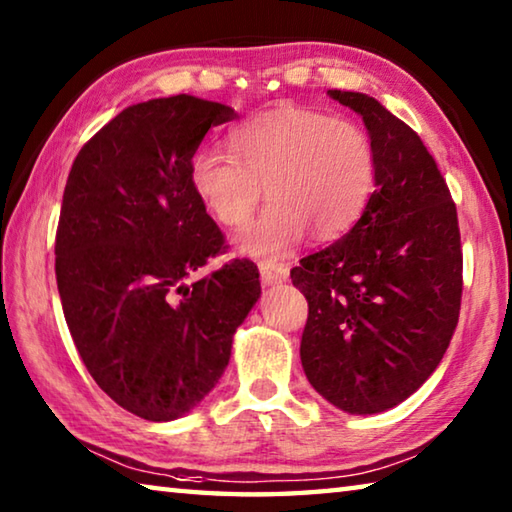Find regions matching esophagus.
Wrapping results in <instances>:
<instances>
[{
  "instance_id": "1",
  "label": "esophagus",
  "mask_w": 512,
  "mask_h": 512,
  "mask_svg": "<svg viewBox=\"0 0 512 512\" xmlns=\"http://www.w3.org/2000/svg\"><path fill=\"white\" fill-rule=\"evenodd\" d=\"M259 275H262L264 284H277L289 277V268L280 262H262L259 264Z\"/></svg>"
}]
</instances>
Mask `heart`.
I'll use <instances>...</instances> for the list:
<instances>
[{
	"label": "heart",
	"instance_id": "heart-1",
	"mask_svg": "<svg viewBox=\"0 0 512 512\" xmlns=\"http://www.w3.org/2000/svg\"><path fill=\"white\" fill-rule=\"evenodd\" d=\"M230 153L201 151L189 183L216 221L244 228L262 187L271 205L239 237V248L259 259L291 253L307 230L316 239L348 232L375 189L377 155L357 121L280 106L248 119L230 135Z\"/></svg>",
	"mask_w": 512,
	"mask_h": 512
}]
</instances>
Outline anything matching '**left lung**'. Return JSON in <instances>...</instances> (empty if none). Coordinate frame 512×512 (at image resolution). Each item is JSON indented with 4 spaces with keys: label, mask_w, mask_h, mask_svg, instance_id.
<instances>
[{
    "label": "left lung",
    "mask_w": 512,
    "mask_h": 512,
    "mask_svg": "<svg viewBox=\"0 0 512 512\" xmlns=\"http://www.w3.org/2000/svg\"><path fill=\"white\" fill-rule=\"evenodd\" d=\"M363 117L377 189L348 235L291 268L309 316V384L348 413L393 409L429 379L461 314L456 203L420 135L368 94L329 90Z\"/></svg>",
    "instance_id": "obj_1"
}]
</instances>
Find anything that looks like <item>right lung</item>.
<instances>
[{
  "instance_id": "obj_1",
  "label": "right lung",
  "mask_w": 512,
  "mask_h": 512,
  "mask_svg": "<svg viewBox=\"0 0 512 512\" xmlns=\"http://www.w3.org/2000/svg\"><path fill=\"white\" fill-rule=\"evenodd\" d=\"M230 106L189 94L121 110L76 155L56 230V282L85 368L144 420L192 411L221 379L262 287L250 259L185 284L228 250L189 167Z\"/></svg>"
}]
</instances>
